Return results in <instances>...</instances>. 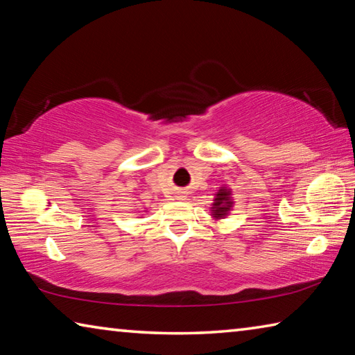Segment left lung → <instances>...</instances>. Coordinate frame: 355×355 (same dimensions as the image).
I'll list each match as a JSON object with an SVG mask.
<instances>
[{
    "label": "left lung",
    "instance_id": "left-lung-1",
    "mask_svg": "<svg viewBox=\"0 0 355 355\" xmlns=\"http://www.w3.org/2000/svg\"><path fill=\"white\" fill-rule=\"evenodd\" d=\"M233 208V199H232V189L222 186L219 191L214 194V200H213V207H211V218L219 220V219H225L228 213L232 211Z\"/></svg>",
    "mask_w": 355,
    "mask_h": 355
}]
</instances>
